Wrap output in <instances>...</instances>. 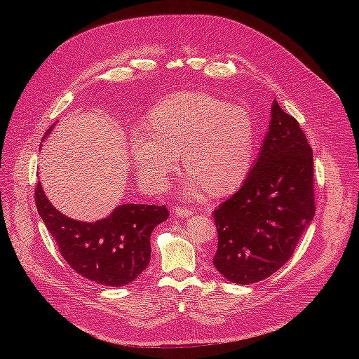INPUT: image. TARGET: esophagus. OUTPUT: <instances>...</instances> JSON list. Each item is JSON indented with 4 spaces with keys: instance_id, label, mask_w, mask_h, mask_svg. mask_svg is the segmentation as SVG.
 <instances>
[{
    "instance_id": "esophagus-1",
    "label": "esophagus",
    "mask_w": 359,
    "mask_h": 359,
    "mask_svg": "<svg viewBox=\"0 0 359 359\" xmlns=\"http://www.w3.org/2000/svg\"><path fill=\"white\" fill-rule=\"evenodd\" d=\"M175 215H176V217H180V219L190 217L193 215V210H190L187 208H176L175 209Z\"/></svg>"
}]
</instances>
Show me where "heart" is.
<instances>
[{
    "instance_id": "heart-1",
    "label": "heart",
    "mask_w": 359,
    "mask_h": 359,
    "mask_svg": "<svg viewBox=\"0 0 359 359\" xmlns=\"http://www.w3.org/2000/svg\"><path fill=\"white\" fill-rule=\"evenodd\" d=\"M149 121L151 128L137 126L130 136V156L144 187L166 190L180 151L186 193L208 186L213 194H227L245 180L254 126L244 108L204 92H177L162 99Z\"/></svg>"
}]
</instances>
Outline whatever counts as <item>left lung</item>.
Wrapping results in <instances>:
<instances>
[{
	"instance_id": "obj_1",
	"label": "left lung",
	"mask_w": 359,
	"mask_h": 359,
	"mask_svg": "<svg viewBox=\"0 0 359 359\" xmlns=\"http://www.w3.org/2000/svg\"><path fill=\"white\" fill-rule=\"evenodd\" d=\"M267 135L241 187L213 213L216 270L236 284L262 281L292 255L314 219L313 150L274 99Z\"/></svg>"
}]
</instances>
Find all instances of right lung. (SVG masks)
<instances>
[{
    "label": "right lung",
    "mask_w": 359,
    "mask_h": 359,
    "mask_svg": "<svg viewBox=\"0 0 359 359\" xmlns=\"http://www.w3.org/2000/svg\"><path fill=\"white\" fill-rule=\"evenodd\" d=\"M50 126L43 139L53 132ZM38 213L57 241L65 262L82 277L108 287H122L136 280L150 263V234L169 217L156 204H119L96 222H81L53 206L38 182Z\"/></svg>",
    "instance_id": "add662e5"
}]
</instances>
